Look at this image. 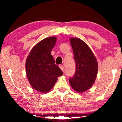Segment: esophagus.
Instances as JSON below:
<instances>
[{
    "mask_svg": "<svg viewBox=\"0 0 122 122\" xmlns=\"http://www.w3.org/2000/svg\"><path fill=\"white\" fill-rule=\"evenodd\" d=\"M59 68L63 71H64V66L63 65H59Z\"/></svg>",
    "mask_w": 122,
    "mask_h": 122,
    "instance_id": "esophagus-1",
    "label": "esophagus"
}]
</instances>
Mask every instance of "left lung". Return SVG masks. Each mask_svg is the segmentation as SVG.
Here are the masks:
<instances>
[{"label": "left lung", "instance_id": "left-lung-1", "mask_svg": "<svg viewBox=\"0 0 122 122\" xmlns=\"http://www.w3.org/2000/svg\"><path fill=\"white\" fill-rule=\"evenodd\" d=\"M70 42L76 63L74 76L69 79L71 87L78 93L91 88L95 82L98 65L96 56L89 46L79 38H71Z\"/></svg>", "mask_w": 122, "mask_h": 122}]
</instances>
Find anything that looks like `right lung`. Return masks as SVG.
<instances>
[{"label":"right lung","mask_w":122,"mask_h":122,"mask_svg":"<svg viewBox=\"0 0 122 122\" xmlns=\"http://www.w3.org/2000/svg\"><path fill=\"white\" fill-rule=\"evenodd\" d=\"M56 36L46 38L35 45L26 58L27 78L33 89L45 93L52 89L63 72L55 61L51 51L56 45Z\"/></svg>","instance_id":"add662e5"}]
</instances>
